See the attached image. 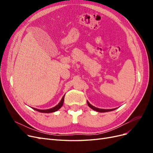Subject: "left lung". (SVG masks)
Masks as SVG:
<instances>
[{
    "instance_id": "left-lung-1",
    "label": "left lung",
    "mask_w": 153,
    "mask_h": 153,
    "mask_svg": "<svg viewBox=\"0 0 153 153\" xmlns=\"http://www.w3.org/2000/svg\"><path fill=\"white\" fill-rule=\"evenodd\" d=\"M87 104H88V106H89V107L91 108L92 110H96V111H97V112H110V111H112V110H115V109H116V108H114V109H101V108H96V107H95V106H92V105H91V104L89 103V101H87Z\"/></svg>"
}]
</instances>
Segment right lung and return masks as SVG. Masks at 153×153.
<instances>
[{"instance_id":"right-lung-1","label":"right lung","mask_w":153,"mask_h":153,"mask_svg":"<svg viewBox=\"0 0 153 153\" xmlns=\"http://www.w3.org/2000/svg\"><path fill=\"white\" fill-rule=\"evenodd\" d=\"M64 96H65V95H64ZM64 96L62 97V98L61 101H60V103L57 105L54 106L53 108L47 109V110H39V109H37V108H33L35 110H36V111H38V112H43V113H51V112H56V111H57L59 108H61V106L63 105L64 100Z\"/></svg>"}]
</instances>
